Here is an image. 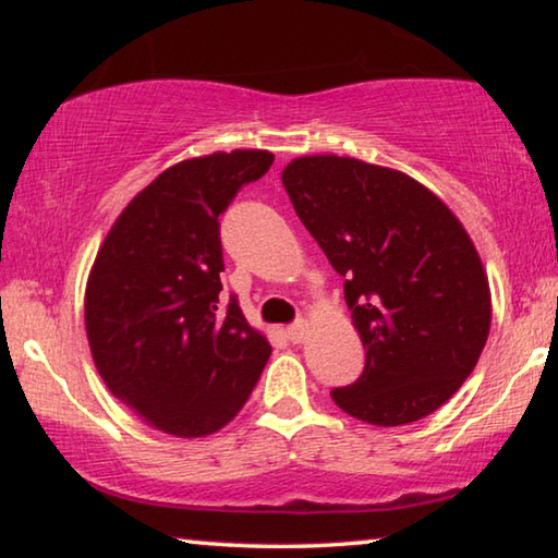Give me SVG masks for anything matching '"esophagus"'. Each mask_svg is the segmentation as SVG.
Segmentation results:
<instances>
[{
  "mask_svg": "<svg viewBox=\"0 0 558 558\" xmlns=\"http://www.w3.org/2000/svg\"><path fill=\"white\" fill-rule=\"evenodd\" d=\"M307 332H310V325L305 323V319H298L295 325L288 327V339L292 344H300V342H305V339H307Z\"/></svg>",
  "mask_w": 558,
  "mask_h": 558,
  "instance_id": "34e87169",
  "label": "esophagus"
}]
</instances>
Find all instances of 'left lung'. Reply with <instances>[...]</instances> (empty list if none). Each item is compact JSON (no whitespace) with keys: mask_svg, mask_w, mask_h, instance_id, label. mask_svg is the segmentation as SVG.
<instances>
[{"mask_svg":"<svg viewBox=\"0 0 558 558\" xmlns=\"http://www.w3.org/2000/svg\"><path fill=\"white\" fill-rule=\"evenodd\" d=\"M305 229L344 276L364 372L332 401L372 426L426 418L475 369L493 298L475 243L430 189L399 169L310 155L282 169Z\"/></svg>","mask_w":558,"mask_h":558,"instance_id":"1","label":"left lung"}]
</instances>
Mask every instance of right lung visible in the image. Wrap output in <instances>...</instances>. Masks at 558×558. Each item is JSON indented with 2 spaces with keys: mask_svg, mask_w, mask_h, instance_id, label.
Here are the masks:
<instances>
[{
  "mask_svg": "<svg viewBox=\"0 0 558 558\" xmlns=\"http://www.w3.org/2000/svg\"><path fill=\"white\" fill-rule=\"evenodd\" d=\"M270 165L268 149H233L165 169L122 209L90 268L96 369L116 399L169 436L223 428L270 356L239 302H219V216Z\"/></svg>",
  "mask_w": 558,
  "mask_h": 558,
  "instance_id": "obj_1",
  "label": "right lung"
}]
</instances>
